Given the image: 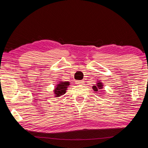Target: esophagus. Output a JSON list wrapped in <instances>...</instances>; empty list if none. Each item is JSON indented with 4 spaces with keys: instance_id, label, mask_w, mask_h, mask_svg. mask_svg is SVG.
I'll return each instance as SVG.
<instances>
[{
    "instance_id": "34e87169",
    "label": "esophagus",
    "mask_w": 148,
    "mask_h": 148,
    "mask_svg": "<svg viewBox=\"0 0 148 148\" xmlns=\"http://www.w3.org/2000/svg\"><path fill=\"white\" fill-rule=\"evenodd\" d=\"M75 82L77 84H82L84 83V81H82V80H81V81H76Z\"/></svg>"
}]
</instances>
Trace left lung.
I'll return each mask as SVG.
<instances>
[{
    "mask_svg": "<svg viewBox=\"0 0 148 148\" xmlns=\"http://www.w3.org/2000/svg\"><path fill=\"white\" fill-rule=\"evenodd\" d=\"M103 84L101 83V82H97V83L96 86H94L92 87V88L94 89V90L95 92H97L98 90L102 89L103 88Z\"/></svg>",
    "mask_w": 148,
    "mask_h": 148,
    "instance_id": "1",
    "label": "left lung"
}]
</instances>
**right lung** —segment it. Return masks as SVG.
I'll use <instances>...</instances> for the list:
<instances>
[{"label": "right lung", "instance_id": "add662e5", "mask_svg": "<svg viewBox=\"0 0 148 148\" xmlns=\"http://www.w3.org/2000/svg\"><path fill=\"white\" fill-rule=\"evenodd\" d=\"M68 86H69V82H60L58 84H57L56 88L54 90L55 97H60L66 94L67 88Z\"/></svg>", "mask_w": 148, "mask_h": 148}]
</instances>
